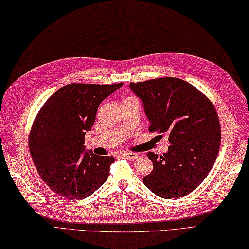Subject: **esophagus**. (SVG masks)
<instances>
[{
	"label": "esophagus",
	"mask_w": 249,
	"mask_h": 249,
	"mask_svg": "<svg viewBox=\"0 0 249 249\" xmlns=\"http://www.w3.org/2000/svg\"><path fill=\"white\" fill-rule=\"evenodd\" d=\"M122 156L124 158V159L129 160V161H134L138 158V154H136V153H124V154H122Z\"/></svg>",
	"instance_id": "34e87169"
}]
</instances>
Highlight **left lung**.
Returning a JSON list of instances; mask_svg holds the SVG:
<instances>
[{"instance_id":"1","label":"left lung","mask_w":249,"mask_h":249,"mask_svg":"<svg viewBox=\"0 0 249 249\" xmlns=\"http://www.w3.org/2000/svg\"><path fill=\"white\" fill-rule=\"evenodd\" d=\"M149 120V132L168 134V152L147 153L153 171L143 183L162 198H178L201 184L219 152L221 129L213 104L190 83L160 78L131 83ZM162 136V135H159Z\"/></svg>"}]
</instances>
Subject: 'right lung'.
Segmentation results:
<instances>
[{
	"label": "right lung",
	"mask_w": 249,
	"mask_h": 249,
	"mask_svg": "<svg viewBox=\"0 0 249 249\" xmlns=\"http://www.w3.org/2000/svg\"><path fill=\"white\" fill-rule=\"evenodd\" d=\"M123 84L72 83L57 90L37 114L30 132V154L41 179L60 196L85 198L108 178L114 158L86 150L84 138L100 104Z\"/></svg>",
	"instance_id": "add662e5"
}]
</instances>
